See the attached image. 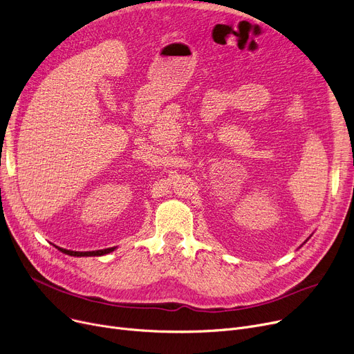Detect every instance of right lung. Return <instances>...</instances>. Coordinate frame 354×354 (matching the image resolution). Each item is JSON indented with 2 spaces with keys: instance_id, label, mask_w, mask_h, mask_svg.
Listing matches in <instances>:
<instances>
[{
  "instance_id": "right-lung-1",
  "label": "right lung",
  "mask_w": 354,
  "mask_h": 354,
  "mask_svg": "<svg viewBox=\"0 0 354 354\" xmlns=\"http://www.w3.org/2000/svg\"><path fill=\"white\" fill-rule=\"evenodd\" d=\"M57 250H60L62 252L71 255V257H97V255H104L109 254L111 251H115L116 247H111V248H106V250H99V251H86V252H80V251H70V250H64L60 247H55Z\"/></svg>"
}]
</instances>
